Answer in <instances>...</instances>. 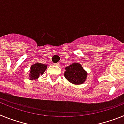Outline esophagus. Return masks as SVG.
<instances>
[{"instance_id": "34e87169", "label": "esophagus", "mask_w": 124, "mask_h": 124, "mask_svg": "<svg viewBox=\"0 0 124 124\" xmlns=\"http://www.w3.org/2000/svg\"><path fill=\"white\" fill-rule=\"evenodd\" d=\"M54 65H55V66H60V63H55V64H54Z\"/></svg>"}]
</instances>
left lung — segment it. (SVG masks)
Here are the masks:
<instances>
[{
	"label": "left lung",
	"instance_id": "1",
	"mask_svg": "<svg viewBox=\"0 0 124 124\" xmlns=\"http://www.w3.org/2000/svg\"><path fill=\"white\" fill-rule=\"evenodd\" d=\"M65 78L74 84H83L87 78V73L79 63H73L66 68Z\"/></svg>",
	"mask_w": 124,
	"mask_h": 124
}]
</instances>
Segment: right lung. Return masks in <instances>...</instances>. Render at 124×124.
Here are the masks:
<instances>
[{
    "mask_svg": "<svg viewBox=\"0 0 124 124\" xmlns=\"http://www.w3.org/2000/svg\"><path fill=\"white\" fill-rule=\"evenodd\" d=\"M47 68V66L41 63H36L31 66L30 71V79H36L40 74H43Z\"/></svg>",
    "mask_w": 124,
    "mask_h": 124,
    "instance_id": "add662e5",
    "label": "right lung"
}]
</instances>
